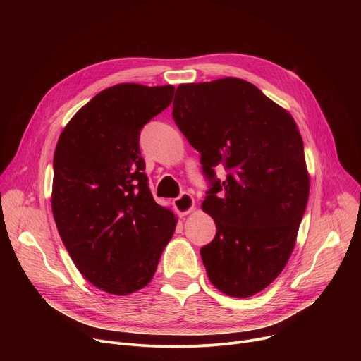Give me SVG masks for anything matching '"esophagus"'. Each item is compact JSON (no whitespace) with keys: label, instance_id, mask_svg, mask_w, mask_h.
Instances as JSON below:
<instances>
[{"label":"esophagus","instance_id":"34e87169","mask_svg":"<svg viewBox=\"0 0 361 361\" xmlns=\"http://www.w3.org/2000/svg\"><path fill=\"white\" fill-rule=\"evenodd\" d=\"M174 207H176V210H177V213L180 216H187V214H190L194 210L195 201H194L191 194L183 192L178 198L174 200Z\"/></svg>","mask_w":361,"mask_h":361}]
</instances>
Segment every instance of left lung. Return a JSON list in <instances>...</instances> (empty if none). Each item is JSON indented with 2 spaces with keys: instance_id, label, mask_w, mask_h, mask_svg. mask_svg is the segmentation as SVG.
<instances>
[{
  "instance_id": "obj_1",
  "label": "left lung",
  "mask_w": 361,
  "mask_h": 361,
  "mask_svg": "<svg viewBox=\"0 0 361 361\" xmlns=\"http://www.w3.org/2000/svg\"><path fill=\"white\" fill-rule=\"evenodd\" d=\"M173 117L209 178L220 163L230 171L201 204L217 227L200 251L207 276L230 297L260 293L286 267L310 192L298 127L254 84L234 77L180 84Z\"/></svg>"
}]
</instances>
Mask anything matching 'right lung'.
I'll return each instance as SVG.
<instances>
[{"mask_svg":"<svg viewBox=\"0 0 361 361\" xmlns=\"http://www.w3.org/2000/svg\"><path fill=\"white\" fill-rule=\"evenodd\" d=\"M174 87L124 82L81 107L54 152L51 209L78 271L102 291L145 287L177 217L154 201L138 145L145 123L166 110Z\"/></svg>","mask_w":361,"mask_h":361,"instance_id":"obj_1","label":"right lung"}]
</instances>
